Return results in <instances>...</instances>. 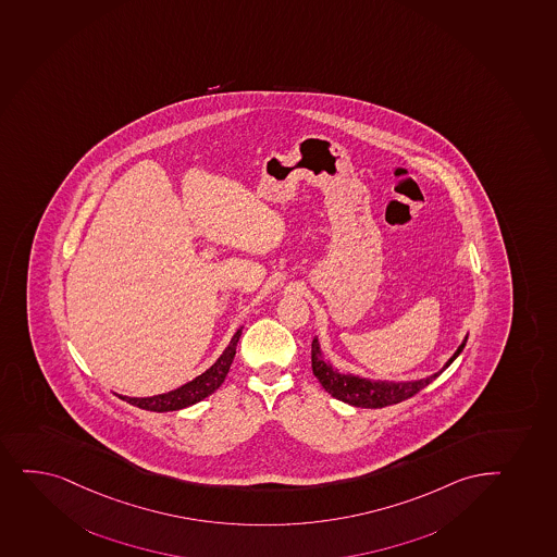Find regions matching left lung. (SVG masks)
Returning <instances> with one entry per match:
<instances>
[{
	"instance_id": "1",
	"label": "left lung",
	"mask_w": 557,
	"mask_h": 557,
	"mask_svg": "<svg viewBox=\"0 0 557 557\" xmlns=\"http://www.w3.org/2000/svg\"><path fill=\"white\" fill-rule=\"evenodd\" d=\"M467 338L459 344L456 354L446 361L443 369L435 372V374L428 375L424 380H412V382H372L367 377H359L354 374H343L337 369H333L330 361H324L322 350H320L319 338H313L311 344V367H313V374L317 375L320 385L332 394L333 398L350 404L354 407H367V409H380V407L393 406V404H400V401L411 398L414 394L428 387L433 380H437L438 375L443 374L444 370L448 369L456 357L461 354Z\"/></svg>"
}]
</instances>
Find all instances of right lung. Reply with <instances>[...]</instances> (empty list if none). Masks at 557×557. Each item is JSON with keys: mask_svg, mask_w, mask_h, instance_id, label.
Here are the masks:
<instances>
[{"mask_svg": "<svg viewBox=\"0 0 557 557\" xmlns=\"http://www.w3.org/2000/svg\"><path fill=\"white\" fill-rule=\"evenodd\" d=\"M240 333H243V327L233 335L224 354L216 359V363L211 369H207L203 374L194 377L193 382L185 383L182 387L174 388L170 393L157 394V396H148V398H129V396H120V398L127 401V404H132V406L156 412L177 411L183 407L198 404V401L207 398L209 394H213L224 383L225 375L232 367L235 351H237Z\"/></svg>", "mask_w": 557, "mask_h": 557, "instance_id": "add662e5", "label": "right lung"}]
</instances>
